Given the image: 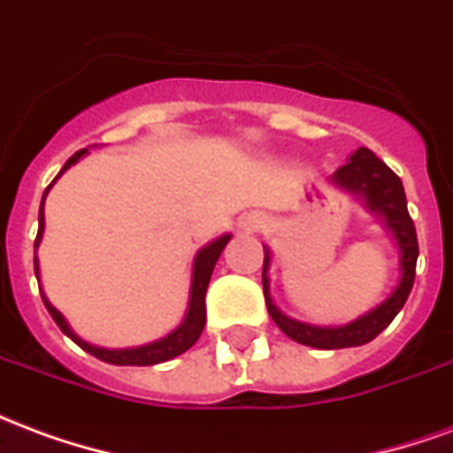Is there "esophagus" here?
Here are the masks:
<instances>
[{
  "mask_svg": "<svg viewBox=\"0 0 453 453\" xmlns=\"http://www.w3.org/2000/svg\"><path fill=\"white\" fill-rule=\"evenodd\" d=\"M259 223H262V220H250V230H255V227H259Z\"/></svg>",
  "mask_w": 453,
  "mask_h": 453,
  "instance_id": "obj_1",
  "label": "esophagus"
}]
</instances>
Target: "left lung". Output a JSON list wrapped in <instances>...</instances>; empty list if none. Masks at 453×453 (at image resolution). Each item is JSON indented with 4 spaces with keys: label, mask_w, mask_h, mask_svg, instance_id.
Returning <instances> with one entry per match:
<instances>
[{
    "label": "left lung",
    "mask_w": 453,
    "mask_h": 453,
    "mask_svg": "<svg viewBox=\"0 0 453 453\" xmlns=\"http://www.w3.org/2000/svg\"><path fill=\"white\" fill-rule=\"evenodd\" d=\"M333 181H337L342 188L354 191L364 198V203L369 211L379 213L386 220V226L395 237L400 250V284L395 286V291L371 313L361 315L354 323L342 325V327H315V325L298 323L286 318L272 301L269 294V250L265 252V269H262V284H265V298L266 311L272 315V320L279 325V330L288 334L291 340L308 344V347H318V349H344V347H359L366 344L376 334H380L393 318L400 313V308L408 301L412 284H415V266H418V233H415V223L408 213V201H405V188L403 181L393 172V169L379 159L371 150L359 148L349 157L347 165H342L334 172Z\"/></svg>",
    "instance_id": "1"
}]
</instances>
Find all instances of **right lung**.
Wrapping results in <instances>:
<instances>
[{
  "mask_svg": "<svg viewBox=\"0 0 453 453\" xmlns=\"http://www.w3.org/2000/svg\"><path fill=\"white\" fill-rule=\"evenodd\" d=\"M84 152H87V150L74 152L73 157L65 162V167L60 169V174H63L67 167H73L74 162L82 157ZM60 174H58V177H60ZM55 179H53V184H55ZM53 184H50V187H53ZM48 188H45V194H48ZM45 194H43V201H41V211H38V235H35V247H38L41 237H43ZM227 240H230V235L218 237V240H213L211 245L203 247V250L196 255V259H194L191 296H188V311H187V318H184V323L179 325L174 333H169L167 337H162V340L157 342H150V344H142V347H133V349H102V347L87 344V342L80 340V337L70 330V325H67V320L63 318V313H60V311H55L53 305L48 303V298H45L43 294L41 296H43L45 308H48V313L53 315V320L58 323V327H60L70 340L77 342L84 351H89L92 357H96V359L109 361V364H116V366H152V364H162V361H169V359H174V357H179V354H184L188 347H194L198 337H201V333H203V325H206L208 281H211L213 266H216L218 257H220V252H223V247L227 245ZM34 266H35V276H38V257H34ZM38 279H41V276H38Z\"/></svg>",
  "mask_w": 453,
  "mask_h": 453,
  "instance_id": "obj_1",
  "label": "right lung"
}]
</instances>
